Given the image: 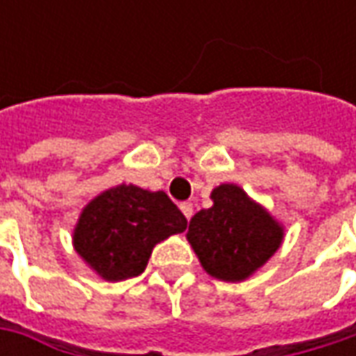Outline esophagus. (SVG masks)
Segmentation results:
<instances>
[{
	"label": "esophagus",
	"instance_id": "esophagus-1",
	"mask_svg": "<svg viewBox=\"0 0 356 356\" xmlns=\"http://www.w3.org/2000/svg\"><path fill=\"white\" fill-rule=\"evenodd\" d=\"M180 210H182V213L186 216V220H190L192 213H194V206H192L190 202H182V204H180Z\"/></svg>",
	"mask_w": 356,
	"mask_h": 356
}]
</instances>
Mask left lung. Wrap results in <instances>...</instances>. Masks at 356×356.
<instances>
[{"label":"left lung","instance_id":"8db88e82","mask_svg":"<svg viewBox=\"0 0 356 356\" xmlns=\"http://www.w3.org/2000/svg\"><path fill=\"white\" fill-rule=\"evenodd\" d=\"M212 200V208L190 220L188 241L210 275L245 280L277 252L283 229L239 186H218Z\"/></svg>","mask_w":356,"mask_h":356}]
</instances>
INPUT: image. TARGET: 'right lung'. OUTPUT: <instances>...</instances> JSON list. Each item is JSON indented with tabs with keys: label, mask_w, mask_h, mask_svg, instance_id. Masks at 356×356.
Instances as JSON below:
<instances>
[{
	"label": "right lung",
	"mask_w": 356,
	"mask_h": 356,
	"mask_svg": "<svg viewBox=\"0 0 356 356\" xmlns=\"http://www.w3.org/2000/svg\"><path fill=\"white\" fill-rule=\"evenodd\" d=\"M188 226L164 192L117 186L90 202L75 227V250L108 281L140 275L158 241Z\"/></svg>",
	"instance_id": "obj_1"
}]
</instances>
